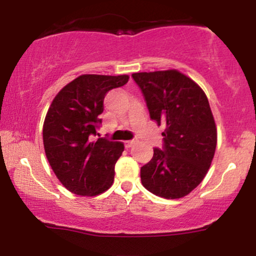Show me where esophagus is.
Returning <instances> with one entry per match:
<instances>
[{"label":"esophagus","instance_id":"obj_1","mask_svg":"<svg viewBox=\"0 0 256 256\" xmlns=\"http://www.w3.org/2000/svg\"><path fill=\"white\" fill-rule=\"evenodd\" d=\"M134 143H136V140H126L125 146H126V148H131V146H134Z\"/></svg>","mask_w":256,"mask_h":256}]
</instances>
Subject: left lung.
Returning a JSON list of instances; mask_svg holds the SVG:
<instances>
[{
	"label": "left lung",
	"instance_id": "1",
	"mask_svg": "<svg viewBox=\"0 0 256 256\" xmlns=\"http://www.w3.org/2000/svg\"><path fill=\"white\" fill-rule=\"evenodd\" d=\"M150 118L166 126L164 150L140 167L146 190L164 198L186 196L204 180L216 146V126L204 91L177 70L132 74Z\"/></svg>",
	"mask_w": 256,
	"mask_h": 256
}]
</instances>
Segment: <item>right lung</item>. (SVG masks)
<instances>
[{"mask_svg":"<svg viewBox=\"0 0 256 256\" xmlns=\"http://www.w3.org/2000/svg\"><path fill=\"white\" fill-rule=\"evenodd\" d=\"M128 74H82L58 92L43 124V144L61 184L79 196L104 192L114 182V166L124 143L91 140L104 112V98L128 82Z\"/></svg>","mask_w":256,"mask_h":256,"instance_id":"add662e5","label":"right lung"}]
</instances>
